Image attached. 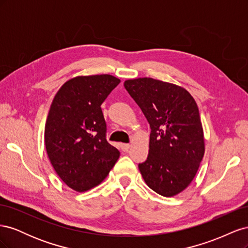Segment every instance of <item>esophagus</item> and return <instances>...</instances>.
Instances as JSON below:
<instances>
[{
    "mask_svg": "<svg viewBox=\"0 0 248 248\" xmlns=\"http://www.w3.org/2000/svg\"><path fill=\"white\" fill-rule=\"evenodd\" d=\"M130 148V145L129 144H121V150L123 152H127Z\"/></svg>",
    "mask_w": 248,
    "mask_h": 248,
    "instance_id": "obj_1",
    "label": "esophagus"
}]
</instances>
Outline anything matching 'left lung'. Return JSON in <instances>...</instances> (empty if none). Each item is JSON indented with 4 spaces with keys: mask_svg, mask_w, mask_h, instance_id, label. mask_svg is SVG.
I'll use <instances>...</instances> for the list:
<instances>
[{
    "mask_svg": "<svg viewBox=\"0 0 248 248\" xmlns=\"http://www.w3.org/2000/svg\"><path fill=\"white\" fill-rule=\"evenodd\" d=\"M124 87L151 128L140 174L160 196H176L190 184L205 153L197 103L185 89L151 78L125 80Z\"/></svg>",
    "mask_w": 248,
    "mask_h": 248,
    "instance_id": "left-lung-1",
    "label": "left lung"
}]
</instances>
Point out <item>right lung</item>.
<instances>
[{
	"label": "right lung",
	"mask_w": 248,
	"mask_h": 248,
	"mask_svg": "<svg viewBox=\"0 0 248 248\" xmlns=\"http://www.w3.org/2000/svg\"><path fill=\"white\" fill-rule=\"evenodd\" d=\"M120 84L109 76L78 77L59 90L48 111L44 140L58 176L82 192L99 185L120 152L107 140L101 104Z\"/></svg>",
	"instance_id": "right-lung-1"
}]
</instances>
